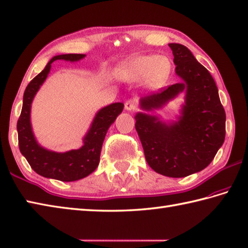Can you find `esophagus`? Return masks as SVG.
<instances>
[{
	"instance_id": "34e87169",
	"label": "esophagus",
	"mask_w": 248,
	"mask_h": 248,
	"mask_svg": "<svg viewBox=\"0 0 248 248\" xmlns=\"http://www.w3.org/2000/svg\"><path fill=\"white\" fill-rule=\"evenodd\" d=\"M137 106H138V101H137V99H134V98L125 101V109L127 111L135 110L137 108Z\"/></svg>"
}]
</instances>
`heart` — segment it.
Segmentation results:
<instances>
[{
	"label": "heart",
	"mask_w": 248,
	"mask_h": 248,
	"mask_svg": "<svg viewBox=\"0 0 248 248\" xmlns=\"http://www.w3.org/2000/svg\"><path fill=\"white\" fill-rule=\"evenodd\" d=\"M171 71V62L167 56L140 55L135 56L121 63L118 74L121 78L129 82L143 80L149 87H160L164 84Z\"/></svg>",
	"instance_id": "heart-1"
}]
</instances>
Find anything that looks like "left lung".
<instances>
[{"label": "left lung", "mask_w": 248, "mask_h": 248, "mask_svg": "<svg viewBox=\"0 0 248 248\" xmlns=\"http://www.w3.org/2000/svg\"><path fill=\"white\" fill-rule=\"evenodd\" d=\"M176 73L184 82L143 97L146 110L161 108L184 90L186 91L182 115L166 125L154 116L138 113L135 127L147 163L154 171L180 178L204 170L214 160L226 137V112L211 73L181 44L171 43Z\"/></svg>", "instance_id": "1"}]
</instances>
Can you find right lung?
I'll return each mask as SVG.
<instances>
[{"label": "right lung", "mask_w": 248, "mask_h": 248, "mask_svg": "<svg viewBox=\"0 0 248 248\" xmlns=\"http://www.w3.org/2000/svg\"><path fill=\"white\" fill-rule=\"evenodd\" d=\"M84 56H85L84 54L55 56L46 64L43 71L37 74L33 80L28 84L25 94H23L21 113L17 122L19 150L22 155L27 158L32 170L36 174L46 178H53L60 181H76L92 174L99 164L102 142H104L108 128L124 108L122 102H115L98 112L90 132L84 138V146L78 150L56 153L45 150L36 143L30 124L31 102L40 86L47 78L51 63L57 59L77 62L82 59Z\"/></svg>", "instance_id": "right-lung-1"}]
</instances>
